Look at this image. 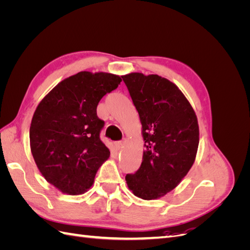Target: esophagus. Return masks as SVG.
I'll return each mask as SVG.
<instances>
[{"mask_svg":"<svg viewBox=\"0 0 250 250\" xmlns=\"http://www.w3.org/2000/svg\"><path fill=\"white\" fill-rule=\"evenodd\" d=\"M115 146H116V148H117L118 150L122 149L123 146H124V142H123V141H118V142L115 143Z\"/></svg>","mask_w":250,"mask_h":250,"instance_id":"obj_1","label":"esophagus"}]
</instances>
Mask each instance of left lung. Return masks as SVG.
I'll list each match as a JSON object with an SVG mask.
<instances>
[{"instance_id":"obj_1","label":"left lung","mask_w":250,"mask_h":250,"mask_svg":"<svg viewBox=\"0 0 250 250\" xmlns=\"http://www.w3.org/2000/svg\"><path fill=\"white\" fill-rule=\"evenodd\" d=\"M137 108L145 151L141 167L127 174V186L151 200L172 191L194 164L199 144L197 117L180 89L158 75L122 76Z\"/></svg>"}]
</instances>
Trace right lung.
Returning <instances> with one entry per match:
<instances>
[{
    "instance_id": "add662e5",
    "label": "right lung",
    "mask_w": 250,
    "mask_h": 250,
    "mask_svg": "<svg viewBox=\"0 0 250 250\" xmlns=\"http://www.w3.org/2000/svg\"><path fill=\"white\" fill-rule=\"evenodd\" d=\"M121 81L108 73L79 72L58 83L37 106L30 126L31 152L42 175L62 193L86 192L109 157L97 106Z\"/></svg>"
}]
</instances>
